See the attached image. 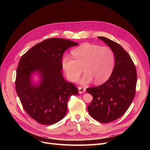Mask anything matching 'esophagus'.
I'll return each instance as SVG.
<instances>
[{
  "label": "esophagus",
  "instance_id": "obj_1",
  "mask_svg": "<svg viewBox=\"0 0 150 150\" xmlns=\"http://www.w3.org/2000/svg\"><path fill=\"white\" fill-rule=\"evenodd\" d=\"M78 90H79V93L80 94H83L86 92V89L83 87H81V86H79L78 87Z\"/></svg>",
  "mask_w": 150,
  "mask_h": 150
}]
</instances>
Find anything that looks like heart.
<instances>
[{
  "instance_id": "heart-1",
  "label": "heart",
  "mask_w": 150,
  "mask_h": 150,
  "mask_svg": "<svg viewBox=\"0 0 150 150\" xmlns=\"http://www.w3.org/2000/svg\"><path fill=\"white\" fill-rule=\"evenodd\" d=\"M74 59L64 56L62 66L67 79L76 82L83 72H86L81 80L88 84L93 79L95 83L101 84L111 76L115 64V55L112 49L108 46L84 43L72 51Z\"/></svg>"
}]
</instances>
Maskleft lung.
Returning a JSON list of instances; mask_svg holds the SVG:
<instances>
[{"instance_id":"left-lung-1","label":"left lung","mask_w":150,"mask_h":150,"mask_svg":"<svg viewBox=\"0 0 150 150\" xmlns=\"http://www.w3.org/2000/svg\"><path fill=\"white\" fill-rule=\"evenodd\" d=\"M98 38L114 51L115 66L104 84L86 89L93 97L88 110L94 120L108 123L120 118L130 106L136 93L137 72L132 59L119 44L104 37Z\"/></svg>"}]
</instances>
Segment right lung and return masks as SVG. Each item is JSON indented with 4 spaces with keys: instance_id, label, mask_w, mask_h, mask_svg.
<instances>
[{
    "instance_id": "1",
    "label": "right lung",
    "mask_w": 150,
    "mask_h": 150,
    "mask_svg": "<svg viewBox=\"0 0 150 150\" xmlns=\"http://www.w3.org/2000/svg\"><path fill=\"white\" fill-rule=\"evenodd\" d=\"M78 44L62 38H51L38 43L22 55L17 68L16 89L22 107L29 116L42 125L56 123L64 117L72 95H78L76 85L63 78L64 52ZM39 71L43 80L34 86L30 75Z\"/></svg>"
}]
</instances>
